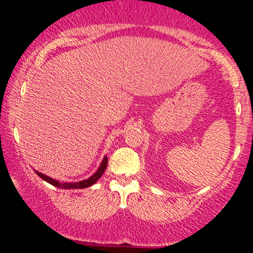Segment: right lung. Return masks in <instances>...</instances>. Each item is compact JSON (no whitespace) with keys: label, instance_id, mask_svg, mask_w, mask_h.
<instances>
[{"label":"right lung","instance_id":"obj_1","mask_svg":"<svg viewBox=\"0 0 253 253\" xmlns=\"http://www.w3.org/2000/svg\"><path fill=\"white\" fill-rule=\"evenodd\" d=\"M107 163H108V157L104 156L102 162H101L100 167H98V169L96 170V172H95L94 175L90 176L89 178L83 179V181H80V182H59L57 181V179H53L51 178V177L43 175V173L39 172L38 170H34V171H36L37 175L39 176L40 178H42L43 181L50 183V184L54 185V187L60 188V189H84V188L91 187L92 184H95V183L101 178V176L103 175L104 171L107 169Z\"/></svg>","mask_w":253,"mask_h":253}]
</instances>
